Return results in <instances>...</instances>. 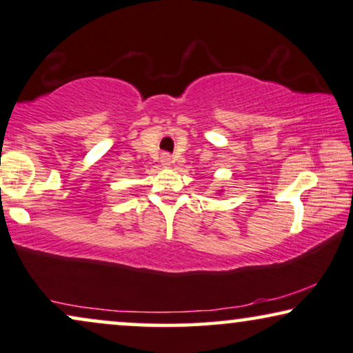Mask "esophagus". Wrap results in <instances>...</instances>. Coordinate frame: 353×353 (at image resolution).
Wrapping results in <instances>:
<instances>
[{"label": "esophagus", "mask_w": 353, "mask_h": 353, "mask_svg": "<svg viewBox=\"0 0 353 353\" xmlns=\"http://www.w3.org/2000/svg\"><path fill=\"white\" fill-rule=\"evenodd\" d=\"M161 163H163V166H169V164H171V154H168V153L161 154Z\"/></svg>", "instance_id": "1"}]
</instances>
